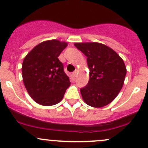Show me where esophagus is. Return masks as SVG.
<instances>
[{
  "label": "esophagus",
  "mask_w": 148,
  "mask_h": 148,
  "mask_svg": "<svg viewBox=\"0 0 148 148\" xmlns=\"http://www.w3.org/2000/svg\"><path fill=\"white\" fill-rule=\"evenodd\" d=\"M77 74H78V71H77V70H76V71H74V72H73L72 74L74 77H76L77 76Z\"/></svg>",
  "instance_id": "34e87169"
}]
</instances>
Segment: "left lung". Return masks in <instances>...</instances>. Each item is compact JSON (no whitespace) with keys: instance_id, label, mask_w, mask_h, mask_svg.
<instances>
[{"instance_id":"left-lung-1","label":"left lung","mask_w":148,"mask_h":148,"mask_svg":"<svg viewBox=\"0 0 148 148\" xmlns=\"http://www.w3.org/2000/svg\"><path fill=\"white\" fill-rule=\"evenodd\" d=\"M74 46L87 57L89 82L80 89L84 101L93 107L107 105L124 84L127 69L123 60L113 49L100 43H75Z\"/></svg>"}]
</instances>
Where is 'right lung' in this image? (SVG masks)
<instances>
[{
  "label": "right lung",
  "mask_w": 148,
  "mask_h": 148,
  "mask_svg": "<svg viewBox=\"0 0 148 148\" xmlns=\"http://www.w3.org/2000/svg\"><path fill=\"white\" fill-rule=\"evenodd\" d=\"M68 44L53 39L36 46L24 58L22 77L28 95L38 104L51 106L62 101L70 86L58 57Z\"/></svg>",
  "instance_id": "right-lung-1"
}]
</instances>
